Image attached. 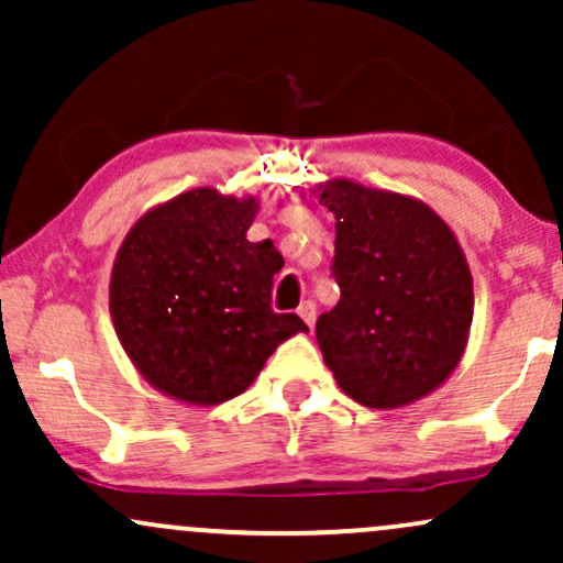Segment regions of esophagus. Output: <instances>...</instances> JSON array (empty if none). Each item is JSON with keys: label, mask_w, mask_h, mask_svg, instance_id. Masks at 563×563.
Here are the masks:
<instances>
[{"label": "esophagus", "mask_w": 563, "mask_h": 563, "mask_svg": "<svg viewBox=\"0 0 563 563\" xmlns=\"http://www.w3.org/2000/svg\"><path fill=\"white\" fill-rule=\"evenodd\" d=\"M299 318L307 322L309 328L314 325V318H318V307H314L312 301H301V307H299Z\"/></svg>", "instance_id": "1"}]
</instances>
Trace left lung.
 <instances>
[{
    "instance_id": "8db88e82",
    "label": "left lung",
    "mask_w": 563,
    "mask_h": 563,
    "mask_svg": "<svg viewBox=\"0 0 563 563\" xmlns=\"http://www.w3.org/2000/svg\"><path fill=\"white\" fill-rule=\"evenodd\" d=\"M335 217L341 299L314 333L335 384L378 410L431 394L461 365L474 277L450 224L423 200L335 177L312 190Z\"/></svg>"
}]
</instances>
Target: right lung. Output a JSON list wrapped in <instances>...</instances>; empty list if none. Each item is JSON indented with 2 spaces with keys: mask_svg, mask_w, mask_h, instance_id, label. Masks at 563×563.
<instances>
[{
  "mask_svg": "<svg viewBox=\"0 0 563 563\" xmlns=\"http://www.w3.org/2000/svg\"><path fill=\"white\" fill-rule=\"evenodd\" d=\"M256 211L260 198L196 187L147 209L119 245L115 335L140 376L183 405L238 397L283 341L309 331L269 307L283 256L245 238Z\"/></svg>",
  "mask_w": 563,
  "mask_h": 563,
  "instance_id": "add662e5",
  "label": "right lung"
}]
</instances>
